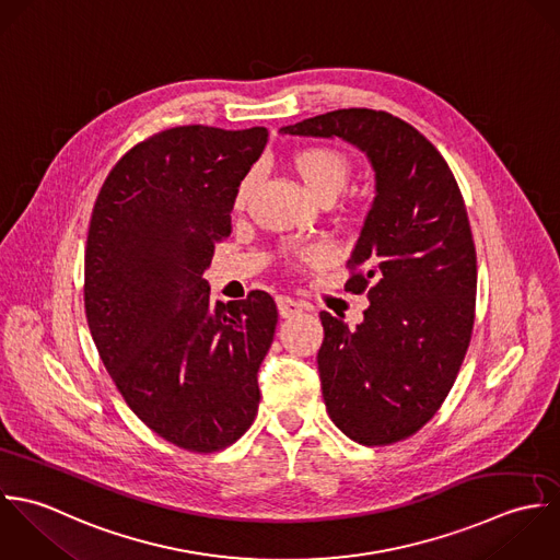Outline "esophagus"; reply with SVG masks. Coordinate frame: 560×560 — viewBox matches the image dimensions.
<instances>
[{
	"label": "esophagus",
	"instance_id": "esophagus-1",
	"mask_svg": "<svg viewBox=\"0 0 560 560\" xmlns=\"http://www.w3.org/2000/svg\"><path fill=\"white\" fill-rule=\"evenodd\" d=\"M277 310H279L281 318H294V316H301L305 312V305L290 299V296H279L277 299Z\"/></svg>",
	"mask_w": 560,
	"mask_h": 560
}]
</instances>
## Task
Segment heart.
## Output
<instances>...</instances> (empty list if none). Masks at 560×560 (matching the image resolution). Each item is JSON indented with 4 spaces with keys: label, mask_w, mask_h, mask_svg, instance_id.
Listing matches in <instances>:
<instances>
[{
    "label": "heart",
    "mask_w": 560,
    "mask_h": 560,
    "mask_svg": "<svg viewBox=\"0 0 560 560\" xmlns=\"http://www.w3.org/2000/svg\"><path fill=\"white\" fill-rule=\"evenodd\" d=\"M290 166L299 182L305 186V190L318 199V201H334L337 195L343 190L348 177H350V160L343 151L336 147H305L296 151L290 160ZM253 188V175H246L235 192V206H244L248 199V192ZM290 259L303 266H318L329 259V250L318 244L299 246L290 250Z\"/></svg>",
    "instance_id": "heart-1"
}]
</instances>
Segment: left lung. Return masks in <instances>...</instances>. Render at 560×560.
I'll return each mask as SVG.
<instances>
[{
	"label": "left lung",
	"mask_w": 560,
	"mask_h": 560,
	"mask_svg": "<svg viewBox=\"0 0 560 560\" xmlns=\"http://www.w3.org/2000/svg\"><path fill=\"white\" fill-rule=\"evenodd\" d=\"M279 131L341 138L374 171L346 281L354 294L370 283V307L357 329L320 312L318 370L329 418L346 438L396 444L438 413L469 346L476 248L460 190L440 151L392 114L348 108Z\"/></svg>",
	"instance_id": "8db88e82"
}]
</instances>
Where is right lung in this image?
Segmentation results:
<instances>
[{"instance_id":"1","label":"right lung","mask_w":560,"mask_h":560,"mask_svg":"<svg viewBox=\"0 0 560 560\" xmlns=\"http://www.w3.org/2000/svg\"><path fill=\"white\" fill-rule=\"evenodd\" d=\"M266 142V127L155 133L116 162L89 226L84 305L100 357L129 409L192 452L231 446L259 405L277 305L261 290L212 305L203 272Z\"/></svg>"}]
</instances>
